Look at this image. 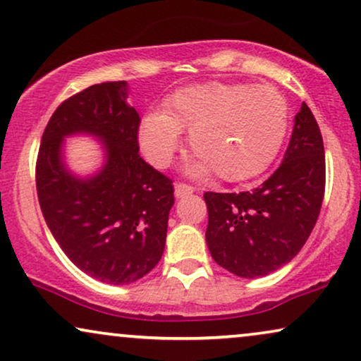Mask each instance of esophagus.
Returning a JSON list of instances; mask_svg holds the SVG:
<instances>
[{
    "label": "esophagus",
    "instance_id": "esophagus-1",
    "mask_svg": "<svg viewBox=\"0 0 361 361\" xmlns=\"http://www.w3.org/2000/svg\"><path fill=\"white\" fill-rule=\"evenodd\" d=\"M193 191H195L193 186H188V185H183V183H178L175 186V196H176V198H185V196L193 195Z\"/></svg>",
    "mask_w": 361,
    "mask_h": 361
}]
</instances>
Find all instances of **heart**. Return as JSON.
Masks as SVG:
<instances>
[{
    "mask_svg": "<svg viewBox=\"0 0 361 361\" xmlns=\"http://www.w3.org/2000/svg\"><path fill=\"white\" fill-rule=\"evenodd\" d=\"M289 127V107L271 85L206 82L171 94L165 112L142 118L138 140L153 166L166 168L190 133L198 157L186 173L204 178L216 171L226 181L261 175L276 160Z\"/></svg>",
    "mask_w": 361,
    "mask_h": 361,
    "instance_id": "heart-1",
    "label": "heart"
}]
</instances>
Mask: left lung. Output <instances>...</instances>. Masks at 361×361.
<instances>
[{
    "instance_id": "1",
    "label": "left lung",
    "mask_w": 361,
    "mask_h": 361,
    "mask_svg": "<svg viewBox=\"0 0 361 361\" xmlns=\"http://www.w3.org/2000/svg\"><path fill=\"white\" fill-rule=\"evenodd\" d=\"M284 160L257 188L204 193L206 244L226 271L264 277L290 262L309 239L325 191V152L307 104L294 118Z\"/></svg>"
}]
</instances>
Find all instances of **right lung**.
I'll return each instance as SVG.
<instances>
[{"label":"right lung","mask_w":361,"mask_h":361,"mask_svg":"<svg viewBox=\"0 0 361 361\" xmlns=\"http://www.w3.org/2000/svg\"><path fill=\"white\" fill-rule=\"evenodd\" d=\"M128 84L102 82L62 102L47 123L36 165V188L47 228L80 271L123 286L161 259L171 180L138 155L140 117L127 102ZM92 136L103 165L77 176L65 158V138Z\"/></svg>","instance_id":"add662e5"}]
</instances>
